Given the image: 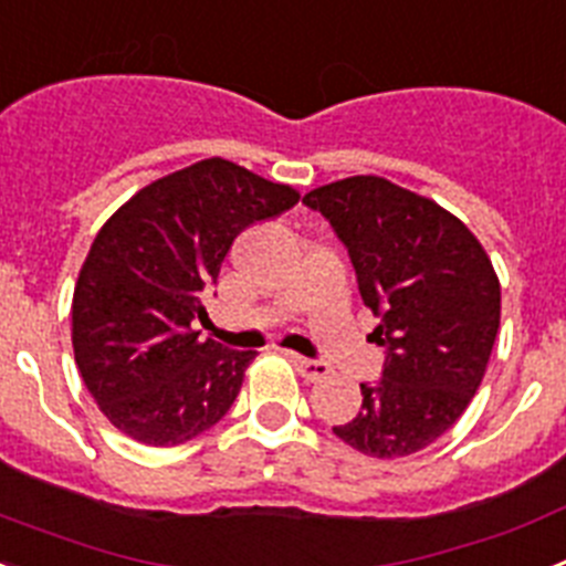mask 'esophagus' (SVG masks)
Masks as SVG:
<instances>
[{
  "label": "esophagus",
  "mask_w": 566,
  "mask_h": 566,
  "mask_svg": "<svg viewBox=\"0 0 566 566\" xmlns=\"http://www.w3.org/2000/svg\"><path fill=\"white\" fill-rule=\"evenodd\" d=\"M289 359H292V365L297 368L300 377L308 379V382H317V379H323L328 374V365L323 363V359H308L300 357V354H289Z\"/></svg>",
  "instance_id": "esophagus-1"
}]
</instances>
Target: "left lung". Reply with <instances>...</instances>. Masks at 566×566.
<instances>
[{"instance_id": "left-lung-1", "label": "left lung", "mask_w": 566, "mask_h": 566, "mask_svg": "<svg viewBox=\"0 0 566 566\" xmlns=\"http://www.w3.org/2000/svg\"><path fill=\"white\" fill-rule=\"evenodd\" d=\"M352 258L385 348L363 408L334 433L374 459L437 442L482 385L496 343L502 289L482 243L448 209L377 175H354L303 198Z\"/></svg>"}]
</instances>
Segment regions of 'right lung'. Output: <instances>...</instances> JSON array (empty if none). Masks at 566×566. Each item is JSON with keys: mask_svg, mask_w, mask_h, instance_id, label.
<instances>
[{"mask_svg": "<svg viewBox=\"0 0 566 566\" xmlns=\"http://www.w3.org/2000/svg\"><path fill=\"white\" fill-rule=\"evenodd\" d=\"M223 158L135 192L96 234L73 292V352L104 417L135 442L172 448L232 408L258 352L198 339L201 297L243 229L297 203Z\"/></svg>", "mask_w": 566, "mask_h": 566, "instance_id": "1", "label": "right lung"}]
</instances>
